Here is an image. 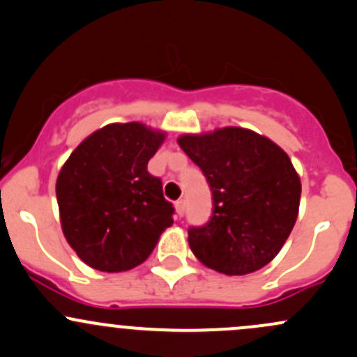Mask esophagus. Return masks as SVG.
<instances>
[{
  "label": "esophagus",
  "instance_id": "34e87169",
  "mask_svg": "<svg viewBox=\"0 0 357 357\" xmlns=\"http://www.w3.org/2000/svg\"><path fill=\"white\" fill-rule=\"evenodd\" d=\"M174 206H176V211H178L179 217H183V215H185V211H186V202H185V199H178V202L174 203Z\"/></svg>",
  "mask_w": 357,
  "mask_h": 357
}]
</instances>
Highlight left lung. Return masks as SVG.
I'll list each match as a JSON object with an SVG mask.
<instances>
[{"label":"left lung","mask_w":357,"mask_h":357,"mask_svg":"<svg viewBox=\"0 0 357 357\" xmlns=\"http://www.w3.org/2000/svg\"><path fill=\"white\" fill-rule=\"evenodd\" d=\"M178 144L202 169L213 199L210 220L188 229L195 256L229 276L264 268L298 217L301 185L287 152L237 127L183 135Z\"/></svg>","instance_id":"left-lung-1"}]
</instances>
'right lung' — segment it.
Returning <instances> with one entry per match:
<instances>
[{
  "mask_svg": "<svg viewBox=\"0 0 357 357\" xmlns=\"http://www.w3.org/2000/svg\"><path fill=\"white\" fill-rule=\"evenodd\" d=\"M164 140L142 123H113L83 140L59 172L56 193L69 245L98 271L119 273L151 256L174 206L147 162Z\"/></svg>",
  "mask_w": 357,
  "mask_h": 357,
  "instance_id": "obj_1",
  "label": "right lung"
}]
</instances>
